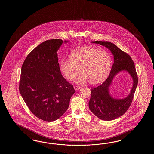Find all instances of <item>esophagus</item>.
I'll use <instances>...</instances> for the list:
<instances>
[{"instance_id":"34e87169","label":"esophagus","mask_w":154,"mask_h":154,"mask_svg":"<svg viewBox=\"0 0 154 154\" xmlns=\"http://www.w3.org/2000/svg\"><path fill=\"white\" fill-rule=\"evenodd\" d=\"M74 90H79L80 88V86H74Z\"/></svg>"}]
</instances>
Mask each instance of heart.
I'll return each instance as SVG.
<instances>
[{
	"label": "heart",
	"instance_id": "obj_1",
	"mask_svg": "<svg viewBox=\"0 0 154 154\" xmlns=\"http://www.w3.org/2000/svg\"><path fill=\"white\" fill-rule=\"evenodd\" d=\"M111 66V58L105 49L82 46L71 53V58L63 59L60 69L67 80L72 81L80 72L76 83L88 82L96 85L102 82L108 75Z\"/></svg>",
	"mask_w": 154,
	"mask_h": 154
}]
</instances>
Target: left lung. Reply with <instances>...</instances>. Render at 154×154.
I'll list each match as a JSON object with an SVG mask.
<instances>
[{
  "instance_id": "8db88e82",
  "label": "left lung",
  "mask_w": 154,
  "mask_h": 154,
  "mask_svg": "<svg viewBox=\"0 0 154 154\" xmlns=\"http://www.w3.org/2000/svg\"><path fill=\"white\" fill-rule=\"evenodd\" d=\"M91 42L100 44L108 48L113 56L114 63L110 74L105 82L97 87L92 88L88 107L98 118L106 121H112L124 115L131 106L138 82L135 66L131 57L115 44L101 41ZM122 71H127L131 76L133 80V86L127 97L115 98L110 93V86L115 76Z\"/></svg>"
}]
</instances>
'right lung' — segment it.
<instances>
[{
	"instance_id": "1",
	"label": "right lung",
	"mask_w": 154,
	"mask_h": 154,
	"mask_svg": "<svg viewBox=\"0 0 154 154\" xmlns=\"http://www.w3.org/2000/svg\"><path fill=\"white\" fill-rule=\"evenodd\" d=\"M63 42L55 39L41 43L27 56L21 68L20 94L33 114L44 121L60 118L75 93L73 86L63 77L58 62L57 52Z\"/></svg>"
}]
</instances>
